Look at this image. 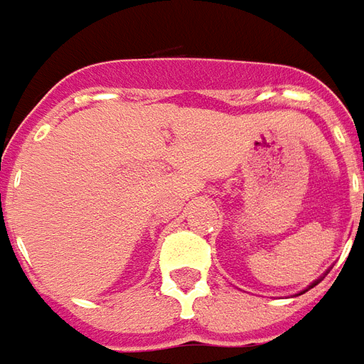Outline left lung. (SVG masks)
<instances>
[{"instance_id": "left-lung-1", "label": "left lung", "mask_w": 364, "mask_h": 364, "mask_svg": "<svg viewBox=\"0 0 364 364\" xmlns=\"http://www.w3.org/2000/svg\"><path fill=\"white\" fill-rule=\"evenodd\" d=\"M321 278H323V277H319V278H318V280H314V282H311V284H310V286H308V288H306V290H301V292H300V294H304V292H308V290H310V288H314V286L318 284V282H319V280H321ZM300 294H298V296H300Z\"/></svg>"}]
</instances>
